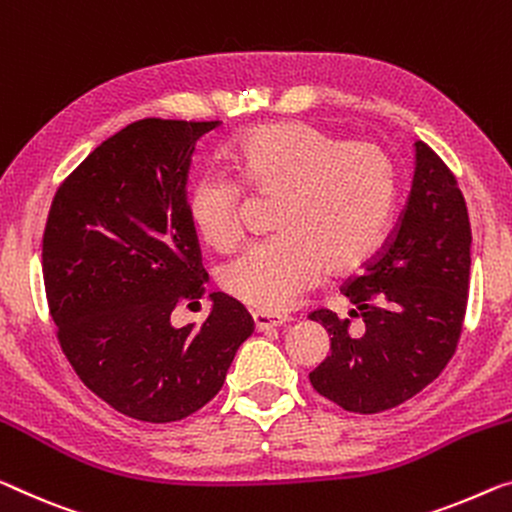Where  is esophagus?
I'll use <instances>...</instances> for the list:
<instances>
[{
    "instance_id": "obj_1",
    "label": "esophagus",
    "mask_w": 512,
    "mask_h": 512,
    "mask_svg": "<svg viewBox=\"0 0 512 512\" xmlns=\"http://www.w3.org/2000/svg\"><path fill=\"white\" fill-rule=\"evenodd\" d=\"M254 327L256 332H265V329H274V327H281L283 322L288 318L286 316H272V313H254Z\"/></svg>"
}]
</instances>
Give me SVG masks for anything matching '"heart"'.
<instances>
[{"label": "heart", "instance_id": "heart-1", "mask_svg": "<svg viewBox=\"0 0 512 512\" xmlns=\"http://www.w3.org/2000/svg\"><path fill=\"white\" fill-rule=\"evenodd\" d=\"M238 183L279 196L270 229L277 238L222 267L219 286L251 309H288L320 270L343 274L380 245L396 203V169L380 146L345 141L306 123H274L229 151ZM187 217L203 245L231 251L240 242V187L206 176L192 187Z\"/></svg>", "mask_w": 512, "mask_h": 512}]
</instances>
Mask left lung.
<instances>
[{
  "label": "left lung",
  "mask_w": 512,
  "mask_h": 512,
  "mask_svg": "<svg viewBox=\"0 0 512 512\" xmlns=\"http://www.w3.org/2000/svg\"><path fill=\"white\" fill-rule=\"evenodd\" d=\"M405 210L361 277L341 288L348 318L318 309L311 320L332 352L309 380L320 396L357 414L391 410L426 389L458 348L471 267V226L458 180L428 144H414ZM352 319H359L355 326Z\"/></svg>",
  "instance_id": "obj_1"
}]
</instances>
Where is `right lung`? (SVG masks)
Segmentation results:
<instances>
[{
    "label": "right lung",
    "mask_w": 512,
    "mask_h": 512,
    "mask_svg": "<svg viewBox=\"0 0 512 512\" xmlns=\"http://www.w3.org/2000/svg\"><path fill=\"white\" fill-rule=\"evenodd\" d=\"M219 121L130 123L54 194L43 279L59 343L98 398L130 419L171 423L217 396L254 332L245 306L212 293L201 327L171 325L206 293L187 217L192 155Z\"/></svg>",
    "instance_id": "right-lung-1"
}]
</instances>
